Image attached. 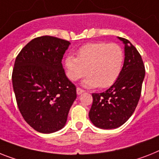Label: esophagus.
Masks as SVG:
<instances>
[{
    "instance_id": "1",
    "label": "esophagus",
    "mask_w": 159,
    "mask_h": 159,
    "mask_svg": "<svg viewBox=\"0 0 159 159\" xmlns=\"http://www.w3.org/2000/svg\"><path fill=\"white\" fill-rule=\"evenodd\" d=\"M84 90H83V89H81L80 88H77L76 89V93H77V95H80V94H82L83 93H84Z\"/></svg>"
}]
</instances>
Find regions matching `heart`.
<instances>
[{
	"instance_id": "b5f03b06",
	"label": "heart",
	"mask_w": 159,
	"mask_h": 159,
	"mask_svg": "<svg viewBox=\"0 0 159 159\" xmlns=\"http://www.w3.org/2000/svg\"><path fill=\"white\" fill-rule=\"evenodd\" d=\"M124 51L116 44L105 42L89 43L77 52V57L69 55L65 59L66 76L77 81L90 75L83 85L87 88L111 87L121 74L124 65Z\"/></svg>"
}]
</instances>
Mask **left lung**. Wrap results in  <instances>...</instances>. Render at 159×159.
Listing matches in <instances>:
<instances>
[{"instance_id":"left-lung-1","label":"left lung","mask_w":159,"mask_h":159,"mask_svg":"<svg viewBox=\"0 0 159 159\" xmlns=\"http://www.w3.org/2000/svg\"><path fill=\"white\" fill-rule=\"evenodd\" d=\"M124 44V62L116 82L102 93H93L89 116L97 128L114 129L128 121L138 104L145 66L141 54L127 39L118 37Z\"/></svg>"}]
</instances>
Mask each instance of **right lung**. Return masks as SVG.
Returning <instances> with one entry per match:
<instances>
[{"label":"right lung","mask_w":159,"mask_h":159,"mask_svg":"<svg viewBox=\"0 0 159 159\" xmlns=\"http://www.w3.org/2000/svg\"><path fill=\"white\" fill-rule=\"evenodd\" d=\"M70 43L44 35L26 44L15 59L13 88L21 115L41 133L63 128L76 88L65 74L61 59Z\"/></svg>","instance_id":"1"}]
</instances>
